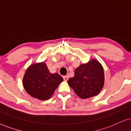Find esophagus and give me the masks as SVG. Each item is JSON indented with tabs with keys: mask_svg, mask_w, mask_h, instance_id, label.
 Here are the masks:
<instances>
[{
	"mask_svg": "<svg viewBox=\"0 0 131 131\" xmlns=\"http://www.w3.org/2000/svg\"><path fill=\"white\" fill-rule=\"evenodd\" d=\"M63 78L64 81H67L68 80L69 77L68 75H64V76H63Z\"/></svg>",
	"mask_w": 131,
	"mask_h": 131,
	"instance_id": "1",
	"label": "esophagus"
}]
</instances>
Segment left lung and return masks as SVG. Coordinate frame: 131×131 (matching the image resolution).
Instances as JSON below:
<instances>
[{"mask_svg": "<svg viewBox=\"0 0 131 131\" xmlns=\"http://www.w3.org/2000/svg\"><path fill=\"white\" fill-rule=\"evenodd\" d=\"M104 82L103 68L95 59L80 64L75 69L74 77L68 80L75 93L83 99L99 94L103 87Z\"/></svg>", "mask_w": 131, "mask_h": 131, "instance_id": "obj_1", "label": "left lung"}]
</instances>
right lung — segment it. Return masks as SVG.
Instances as JSON below:
<instances>
[{
  "instance_id": "obj_1",
  "label": "right lung",
  "mask_w": 131,
  "mask_h": 131,
  "mask_svg": "<svg viewBox=\"0 0 131 131\" xmlns=\"http://www.w3.org/2000/svg\"><path fill=\"white\" fill-rule=\"evenodd\" d=\"M63 79L59 74H51L45 63L32 64L23 79L25 91L31 97L41 100L49 99Z\"/></svg>"
}]
</instances>
